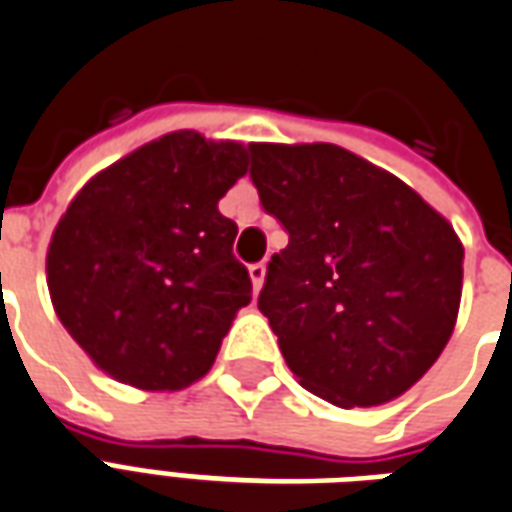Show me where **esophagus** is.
Listing matches in <instances>:
<instances>
[{
	"label": "esophagus",
	"instance_id": "obj_1",
	"mask_svg": "<svg viewBox=\"0 0 512 512\" xmlns=\"http://www.w3.org/2000/svg\"><path fill=\"white\" fill-rule=\"evenodd\" d=\"M248 272H251L253 289L259 292L261 283H264V272H267V267H264V261H256V264H251V267H248Z\"/></svg>",
	"mask_w": 512,
	"mask_h": 512
}]
</instances>
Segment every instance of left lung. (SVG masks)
I'll list each match as a JSON object with an SVG mask.
<instances>
[{
	"label": "left lung",
	"mask_w": 512,
	"mask_h": 512,
	"mask_svg": "<svg viewBox=\"0 0 512 512\" xmlns=\"http://www.w3.org/2000/svg\"><path fill=\"white\" fill-rule=\"evenodd\" d=\"M261 207L289 245L259 311L305 390L376 406L436 363L461 302L464 248L401 179L335 144H251Z\"/></svg>",
	"instance_id": "8db88e82"
}]
</instances>
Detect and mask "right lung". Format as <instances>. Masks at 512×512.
Segmentation results:
<instances>
[{
	"mask_svg": "<svg viewBox=\"0 0 512 512\" xmlns=\"http://www.w3.org/2000/svg\"><path fill=\"white\" fill-rule=\"evenodd\" d=\"M237 141L177 130L89 179L48 245V292L73 341L114 379L182 390L207 374L251 275L218 201L248 171Z\"/></svg>",
	"mask_w": 512,
	"mask_h": 512,
	"instance_id": "right-lung-1",
	"label": "right lung"
}]
</instances>
